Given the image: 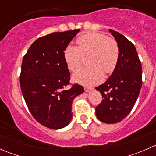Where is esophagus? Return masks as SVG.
I'll list each match as a JSON object with an SVG mask.
<instances>
[{"instance_id": "esophagus-1", "label": "esophagus", "mask_w": 156, "mask_h": 156, "mask_svg": "<svg viewBox=\"0 0 156 156\" xmlns=\"http://www.w3.org/2000/svg\"><path fill=\"white\" fill-rule=\"evenodd\" d=\"M93 90H94V88H93V87H84V90H85L86 92H89V91Z\"/></svg>"}]
</instances>
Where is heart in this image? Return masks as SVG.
I'll list each match as a JSON object with an SVG mask.
<instances>
[{
  "label": "heart",
  "mask_w": 156,
  "mask_h": 156,
  "mask_svg": "<svg viewBox=\"0 0 156 156\" xmlns=\"http://www.w3.org/2000/svg\"><path fill=\"white\" fill-rule=\"evenodd\" d=\"M78 47L69 45L64 50V59L72 72L82 66L84 56H89L90 66L80 69L73 75V81L86 86L99 84L103 79V72H114L119 57L118 44L113 39L99 32H88L76 40Z\"/></svg>",
  "instance_id": "1"
}]
</instances>
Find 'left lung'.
I'll list each match as a JSON object with an SVG mask.
<instances>
[{"mask_svg": "<svg viewBox=\"0 0 156 156\" xmlns=\"http://www.w3.org/2000/svg\"><path fill=\"white\" fill-rule=\"evenodd\" d=\"M118 43L119 57L114 72L98 87L103 101L96 107L102 122L115 124L123 120L136 103L142 87V66L134 45L120 33L109 29Z\"/></svg>", "mask_w": 156, "mask_h": 156, "instance_id": "left-lung-1", "label": "left lung"}]
</instances>
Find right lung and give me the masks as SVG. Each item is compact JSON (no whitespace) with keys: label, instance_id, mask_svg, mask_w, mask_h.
<instances>
[{"label":"right lung","instance_id":"obj_1","mask_svg":"<svg viewBox=\"0 0 156 156\" xmlns=\"http://www.w3.org/2000/svg\"><path fill=\"white\" fill-rule=\"evenodd\" d=\"M80 29L53 32L37 39L23 57L20 87L33 117L44 126L61 129L72 118V101L84 93L78 84H69L70 72L64 50Z\"/></svg>","mask_w":156,"mask_h":156}]
</instances>
